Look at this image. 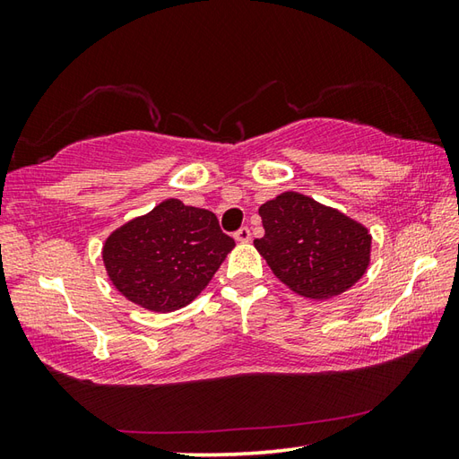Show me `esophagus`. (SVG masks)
Here are the masks:
<instances>
[{
    "mask_svg": "<svg viewBox=\"0 0 459 459\" xmlns=\"http://www.w3.org/2000/svg\"><path fill=\"white\" fill-rule=\"evenodd\" d=\"M235 238L238 242H248L250 240V229L248 227H240L237 232H235Z\"/></svg>",
    "mask_w": 459,
    "mask_h": 459,
    "instance_id": "obj_1",
    "label": "esophagus"
}]
</instances>
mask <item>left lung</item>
<instances>
[{
  "label": "left lung",
  "mask_w": 459,
  "mask_h": 459,
  "mask_svg": "<svg viewBox=\"0 0 459 459\" xmlns=\"http://www.w3.org/2000/svg\"><path fill=\"white\" fill-rule=\"evenodd\" d=\"M264 237L255 247L298 294L324 299L365 274L370 235L363 224L298 193L278 195L258 209Z\"/></svg>",
  "instance_id": "left-lung-1"
}]
</instances>
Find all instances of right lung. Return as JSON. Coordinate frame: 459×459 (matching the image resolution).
<instances>
[{
    "label": "right lung",
    "mask_w": 459,
    "mask_h": 459,
    "mask_svg": "<svg viewBox=\"0 0 459 459\" xmlns=\"http://www.w3.org/2000/svg\"><path fill=\"white\" fill-rule=\"evenodd\" d=\"M232 247L217 214L168 199L112 232L102 258L112 284L134 304L173 311L201 294Z\"/></svg>",
    "instance_id": "obj_1"
}]
</instances>
